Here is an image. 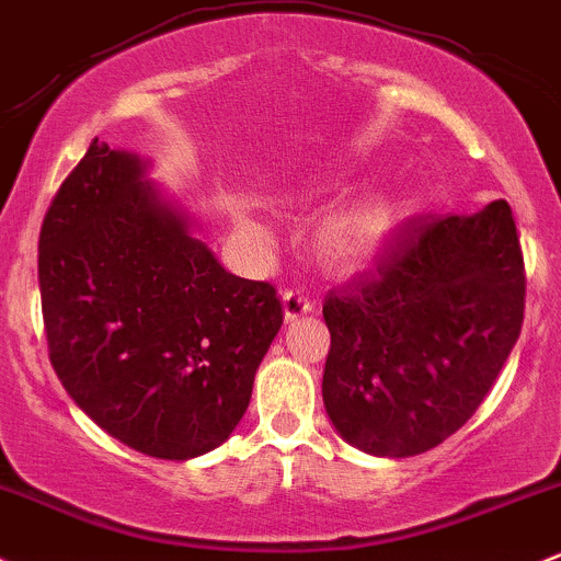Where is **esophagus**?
<instances>
[{"label": "esophagus", "instance_id": "1", "mask_svg": "<svg viewBox=\"0 0 561 561\" xmlns=\"http://www.w3.org/2000/svg\"><path fill=\"white\" fill-rule=\"evenodd\" d=\"M282 306H285L287 322H293V319L304 317V313H309L313 309L309 295H306L304 290H298V287H293V290H285V295H282Z\"/></svg>", "mask_w": 561, "mask_h": 561}]
</instances>
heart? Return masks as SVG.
Listing matches in <instances>:
<instances>
[{
  "instance_id": "b5f03b06",
  "label": "heart",
  "mask_w": 561,
  "mask_h": 561,
  "mask_svg": "<svg viewBox=\"0 0 561 561\" xmlns=\"http://www.w3.org/2000/svg\"><path fill=\"white\" fill-rule=\"evenodd\" d=\"M393 229V207L383 199L362 202L332 215L319 233L322 252L332 263L341 266H354V263L367 261L386 244Z\"/></svg>"
}]
</instances>
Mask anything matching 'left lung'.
I'll list each match as a JSON object with an SVG mask.
<instances>
[{"label":"left lung","mask_w":561,"mask_h":561,"mask_svg":"<svg viewBox=\"0 0 561 561\" xmlns=\"http://www.w3.org/2000/svg\"><path fill=\"white\" fill-rule=\"evenodd\" d=\"M332 426L373 455L410 458L477 412L525 319V257L506 199L399 229L375 268L322 306Z\"/></svg>","instance_id":"8db88e82"}]
</instances>
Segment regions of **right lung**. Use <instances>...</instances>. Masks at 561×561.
<instances>
[{"mask_svg": "<svg viewBox=\"0 0 561 561\" xmlns=\"http://www.w3.org/2000/svg\"><path fill=\"white\" fill-rule=\"evenodd\" d=\"M39 290L69 397L122 445L168 460L229 439L285 319L274 285L229 274L146 162L98 138L42 220Z\"/></svg>", "mask_w": 561, "mask_h": 561, "instance_id": "1", "label": "right lung"}]
</instances>
